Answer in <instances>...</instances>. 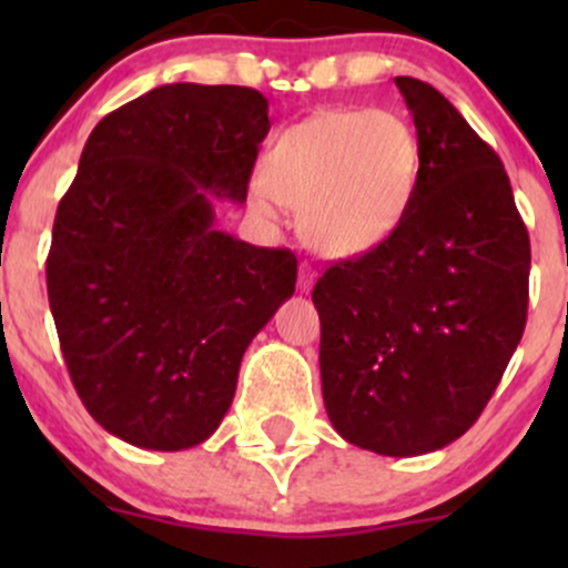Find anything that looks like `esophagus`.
<instances>
[{
  "label": "esophagus",
  "instance_id": "1",
  "mask_svg": "<svg viewBox=\"0 0 568 568\" xmlns=\"http://www.w3.org/2000/svg\"><path fill=\"white\" fill-rule=\"evenodd\" d=\"M313 283H316V268L311 266V263H302L300 266V291L302 294H311L313 291Z\"/></svg>",
  "mask_w": 568,
  "mask_h": 568
}]
</instances>
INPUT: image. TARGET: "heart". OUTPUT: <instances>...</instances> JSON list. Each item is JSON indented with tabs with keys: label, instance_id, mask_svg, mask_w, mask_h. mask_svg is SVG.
Segmentation results:
<instances>
[{
	"label": "heart",
	"instance_id": "heart-1",
	"mask_svg": "<svg viewBox=\"0 0 568 568\" xmlns=\"http://www.w3.org/2000/svg\"><path fill=\"white\" fill-rule=\"evenodd\" d=\"M420 175V142L390 109H324L274 140L255 183L263 211L300 209L321 255L354 257L393 236Z\"/></svg>",
	"mask_w": 568,
	"mask_h": 568
}]
</instances>
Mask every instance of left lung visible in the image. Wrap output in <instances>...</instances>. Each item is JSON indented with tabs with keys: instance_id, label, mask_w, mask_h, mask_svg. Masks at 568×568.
Returning a JSON list of instances; mask_svg holds the SVG:
<instances>
[{
	"instance_id": "left-lung-1",
	"label": "left lung",
	"mask_w": 568,
	"mask_h": 568,
	"mask_svg": "<svg viewBox=\"0 0 568 568\" xmlns=\"http://www.w3.org/2000/svg\"><path fill=\"white\" fill-rule=\"evenodd\" d=\"M420 142L409 211L313 288L321 390L346 443L420 456L489 404L528 318L530 239L500 156L432 84L395 77Z\"/></svg>"
}]
</instances>
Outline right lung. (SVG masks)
Instances as JSON below:
<instances>
[{
  "mask_svg": "<svg viewBox=\"0 0 568 568\" xmlns=\"http://www.w3.org/2000/svg\"><path fill=\"white\" fill-rule=\"evenodd\" d=\"M268 125L252 88L162 84L95 125L57 205L45 285L62 357L123 443H205L252 337L294 294V252L216 231L214 203L247 200Z\"/></svg>",
  "mask_w": 568,
  "mask_h": 568,
  "instance_id": "obj_1",
  "label": "right lung"
}]
</instances>
